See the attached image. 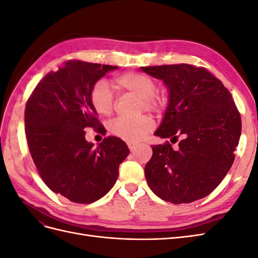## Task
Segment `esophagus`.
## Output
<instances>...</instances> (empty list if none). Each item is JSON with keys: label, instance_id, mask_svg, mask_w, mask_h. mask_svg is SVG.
I'll return each instance as SVG.
<instances>
[{"label": "esophagus", "instance_id": "obj_1", "mask_svg": "<svg viewBox=\"0 0 258 258\" xmlns=\"http://www.w3.org/2000/svg\"><path fill=\"white\" fill-rule=\"evenodd\" d=\"M127 145H128L129 150H130L131 152H134V151L136 150V148L138 147V144H137V143H134V142H128Z\"/></svg>", "mask_w": 258, "mask_h": 258}]
</instances>
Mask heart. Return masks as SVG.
<instances>
[{
    "label": "heart",
    "instance_id": "obj_1",
    "mask_svg": "<svg viewBox=\"0 0 258 258\" xmlns=\"http://www.w3.org/2000/svg\"><path fill=\"white\" fill-rule=\"evenodd\" d=\"M119 88L140 97V108L153 112L165 110L168 100L165 95L156 91L157 84L151 76L140 72H126L115 80ZM89 99L92 107L100 115H110L115 107V98L108 84L100 80L91 87ZM155 126L151 115H141L136 118L117 117L110 124L112 134L129 142H137L143 139Z\"/></svg>",
    "mask_w": 258,
    "mask_h": 258
}]
</instances>
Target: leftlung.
Wrapping results in <instances>:
<instances>
[{
	"instance_id": "obj_1",
	"label": "left lung",
	"mask_w": 258,
	"mask_h": 258,
	"mask_svg": "<svg viewBox=\"0 0 258 258\" xmlns=\"http://www.w3.org/2000/svg\"><path fill=\"white\" fill-rule=\"evenodd\" d=\"M169 88L170 101L158 130L169 141L153 145L145 166L150 188L171 204L207 197L223 181L235 160L241 116L231 93L204 67L188 63L142 67Z\"/></svg>"
}]
</instances>
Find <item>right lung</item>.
Returning <instances> with one entry per match:
<instances>
[{
	"label": "right lung",
	"mask_w": 258,
	"mask_h": 258,
	"mask_svg": "<svg viewBox=\"0 0 258 258\" xmlns=\"http://www.w3.org/2000/svg\"><path fill=\"white\" fill-rule=\"evenodd\" d=\"M117 67L68 60L46 74L29 97L26 136L38 174L53 192L88 205L114 186L130 151L122 140L106 137L95 147L86 128L106 134L89 99L91 87Z\"/></svg>",
	"instance_id": "right-lung-1"
}]
</instances>
